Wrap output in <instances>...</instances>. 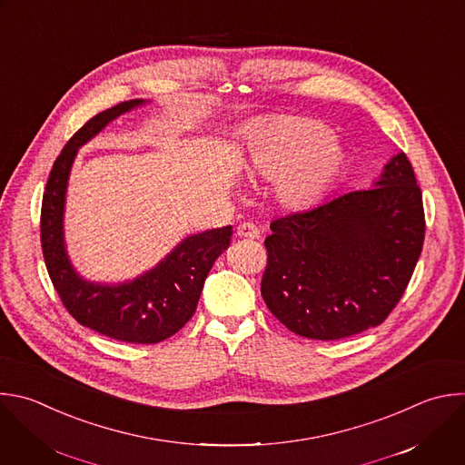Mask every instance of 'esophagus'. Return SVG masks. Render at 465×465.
Wrapping results in <instances>:
<instances>
[{"instance_id": "obj_1", "label": "esophagus", "mask_w": 465, "mask_h": 465, "mask_svg": "<svg viewBox=\"0 0 465 465\" xmlns=\"http://www.w3.org/2000/svg\"><path fill=\"white\" fill-rule=\"evenodd\" d=\"M235 235L241 239H259V230L253 223H242L237 226Z\"/></svg>"}]
</instances>
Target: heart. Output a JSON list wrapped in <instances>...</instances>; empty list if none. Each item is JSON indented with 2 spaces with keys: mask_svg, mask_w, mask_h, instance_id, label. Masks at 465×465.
Instances as JSON below:
<instances>
[{
  "mask_svg": "<svg viewBox=\"0 0 465 465\" xmlns=\"http://www.w3.org/2000/svg\"><path fill=\"white\" fill-rule=\"evenodd\" d=\"M345 164V153L318 120L281 116L246 142L242 168L252 177L279 179L282 204L304 208L322 199Z\"/></svg>",
  "mask_w": 465,
  "mask_h": 465,
  "instance_id": "obj_1",
  "label": "heart"
}]
</instances>
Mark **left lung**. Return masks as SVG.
Masks as SVG:
<instances>
[{
	"label": "left lung",
	"mask_w": 465,
	"mask_h": 465,
	"mask_svg": "<svg viewBox=\"0 0 465 465\" xmlns=\"http://www.w3.org/2000/svg\"><path fill=\"white\" fill-rule=\"evenodd\" d=\"M270 230L261 295L288 331L331 341L378 327L401 299L425 237L407 154H394L371 190L275 219Z\"/></svg>",
	"instance_id": "obj_1"
}]
</instances>
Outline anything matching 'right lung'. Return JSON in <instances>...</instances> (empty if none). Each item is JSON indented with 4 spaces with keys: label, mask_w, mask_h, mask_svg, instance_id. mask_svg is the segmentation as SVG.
<instances>
[{
    "label": "right lung",
    "mask_w": 465,
    "mask_h": 465,
    "mask_svg": "<svg viewBox=\"0 0 465 465\" xmlns=\"http://www.w3.org/2000/svg\"><path fill=\"white\" fill-rule=\"evenodd\" d=\"M127 100L85 122L65 143L51 170L42 203V250L49 277L84 327L107 338L151 345L177 334L195 314L204 281L215 259L230 246L232 226L186 237L157 266L118 284L91 282L73 268L64 241V212L71 166L85 142L116 116L143 105Z\"/></svg>",
    "instance_id": "obj_1"
}]
</instances>
